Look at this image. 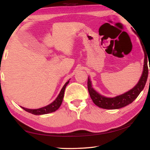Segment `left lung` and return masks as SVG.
I'll use <instances>...</instances> for the list:
<instances>
[{
  "mask_svg": "<svg viewBox=\"0 0 150 150\" xmlns=\"http://www.w3.org/2000/svg\"><path fill=\"white\" fill-rule=\"evenodd\" d=\"M145 54L144 70H143L142 75L140 79L138 84L135 86L131 90L126 92L119 96H117L113 98H107L104 96H102L97 91H95L91 86V83L90 80V78L88 79V90L90 93L92 100L95 105L101 108L108 110L119 109L122 107H124L131 104L135 98L139 96L140 93L144 89L145 84L146 83L148 75V58L147 54L145 52V49L144 46H142ZM150 70V67H149Z\"/></svg>",
  "mask_w": 150,
  "mask_h": 150,
  "instance_id": "obj_1",
  "label": "left lung"
}]
</instances>
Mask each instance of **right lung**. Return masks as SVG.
<instances>
[{
	"mask_svg": "<svg viewBox=\"0 0 150 150\" xmlns=\"http://www.w3.org/2000/svg\"><path fill=\"white\" fill-rule=\"evenodd\" d=\"M69 81L66 82V83L64 86L63 88H62L61 91H60L59 95L58 97H57L56 99L54 100L52 103L50 104L47 105V106L39 108V109H35V110H31V109H27V108H25L23 107H21L22 109L24 110L25 111H28V112L31 113L34 115H43V114H47L49 113H52L55 111L59 109V108L63 100L64 97V91L65 88L66 87L67 84H68Z\"/></svg>",
	"mask_w": 150,
	"mask_h": 150,
	"instance_id": "add662e5",
	"label": "right lung"
}]
</instances>
